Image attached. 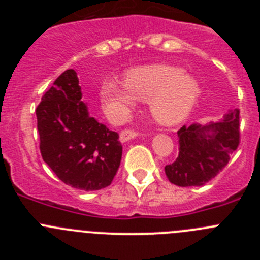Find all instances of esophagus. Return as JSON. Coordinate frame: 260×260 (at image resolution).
<instances>
[{
	"mask_svg": "<svg viewBox=\"0 0 260 260\" xmlns=\"http://www.w3.org/2000/svg\"><path fill=\"white\" fill-rule=\"evenodd\" d=\"M137 134L138 133L135 132V130H133V128H125V130H122L121 134H119V141L122 142V143H125V142L130 141V139L137 137Z\"/></svg>",
	"mask_w": 260,
	"mask_h": 260,
	"instance_id": "1",
	"label": "esophagus"
}]
</instances>
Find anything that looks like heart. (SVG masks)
Returning a JSON list of instances; mask_svg holds the SVG:
<instances>
[{"label": "heart", "mask_w": 260, "mask_h": 260, "mask_svg": "<svg viewBox=\"0 0 260 260\" xmlns=\"http://www.w3.org/2000/svg\"><path fill=\"white\" fill-rule=\"evenodd\" d=\"M198 93V84L191 77L167 65L133 69L126 74L125 84L110 79L100 87L103 104L113 117H122L139 99L150 102L153 118L164 125L182 121L194 107Z\"/></svg>", "instance_id": "b5f03b06"}]
</instances>
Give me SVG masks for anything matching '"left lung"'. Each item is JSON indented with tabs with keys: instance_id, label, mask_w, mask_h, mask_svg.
<instances>
[{
	"instance_id": "left-lung-1",
	"label": "left lung",
	"mask_w": 260,
	"mask_h": 260,
	"mask_svg": "<svg viewBox=\"0 0 260 260\" xmlns=\"http://www.w3.org/2000/svg\"><path fill=\"white\" fill-rule=\"evenodd\" d=\"M177 135L180 152L165 167L168 180L181 187L204 185L226 167L240 146V109L231 110L217 123L182 126Z\"/></svg>"
}]
</instances>
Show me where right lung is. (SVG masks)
<instances>
[{
    "label": "right lung",
    "mask_w": 260,
    "mask_h": 260,
    "mask_svg": "<svg viewBox=\"0 0 260 260\" xmlns=\"http://www.w3.org/2000/svg\"><path fill=\"white\" fill-rule=\"evenodd\" d=\"M36 117L41 157L62 182L84 191L112 183L122 157L119 135L89 116L73 69L43 95Z\"/></svg>",
    "instance_id": "obj_1"
}]
</instances>
